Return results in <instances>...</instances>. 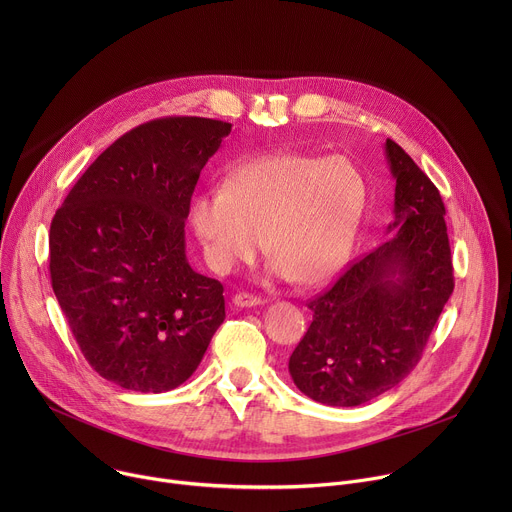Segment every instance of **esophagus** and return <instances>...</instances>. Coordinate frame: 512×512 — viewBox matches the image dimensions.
Segmentation results:
<instances>
[{
  "label": "esophagus",
  "mask_w": 512,
  "mask_h": 512,
  "mask_svg": "<svg viewBox=\"0 0 512 512\" xmlns=\"http://www.w3.org/2000/svg\"><path fill=\"white\" fill-rule=\"evenodd\" d=\"M233 304H235L237 308H253V306L263 304V300H261L259 296L247 294V291H239V294H235V298H233Z\"/></svg>",
  "instance_id": "obj_1"
}]
</instances>
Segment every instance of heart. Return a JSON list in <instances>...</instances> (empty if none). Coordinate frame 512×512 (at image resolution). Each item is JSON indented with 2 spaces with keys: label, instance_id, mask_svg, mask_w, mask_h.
<instances>
[{
  "label": "heart",
  "instance_id": "heart-1",
  "mask_svg": "<svg viewBox=\"0 0 512 512\" xmlns=\"http://www.w3.org/2000/svg\"><path fill=\"white\" fill-rule=\"evenodd\" d=\"M367 192L360 168L344 156L279 152L243 162L225 188L200 192L190 223L218 273L253 261L265 237L277 277L318 285L346 263Z\"/></svg>",
  "mask_w": 512,
  "mask_h": 512
}]
</instances>
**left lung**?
<instances>
[{
  "label": "left lung",
  "mask_w": 512,
  "mask_h": 512,
  "mask_svg": "<svg viewBox=\"0 0 512 512\" xmlns=\"http://www.w3.org/2000/svg\"><path fill=\"white\" fill-rule=\"evenodd\" d=\"M395 184L393 237L352 261L308 302L312 324L289 356V375L310 399L356 407L399 385L419 362L454 291L440 190L387 139Z\"/></svg>",
  "instance_id": "left-lung-1"
}]
</instances>
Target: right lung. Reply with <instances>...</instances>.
<instances>
[{
    "label": "right lung",
    "instance_id": "obj_1",
    "mask_svg": "<svg viewBox=\"0 0 512 512\" xmlns=\"http://www.w3.org/2000/svg\"><path fill=\"white\" fill-rule=\"evenodd\" d=\"M231 123L162 117L87 168L50 225L54 296L91 367L139 393L182 385L225 320L223 283L186 259L184 221Z\"/></svg>",
    "mask_w": 512,
    "mask_h": 512
}]
</instances>
